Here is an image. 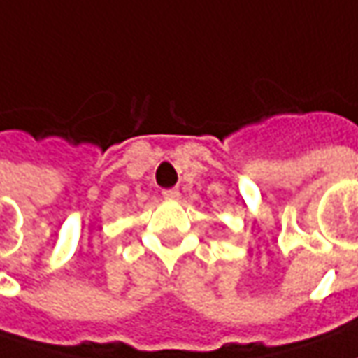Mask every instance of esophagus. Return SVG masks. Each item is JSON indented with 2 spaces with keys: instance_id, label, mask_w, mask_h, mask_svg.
<instances>
[{
  "instance_id": "34e87169",
  "label": "esophagus",
  "mask_w": 358,
  "mask_h": 358,
  "mask_svg": "<svg viewBox=\"0 0 358 358\" xmlns=\"http://www.w3.org/2000/svg\"><path fill=\"white\" fill-rule=\"evenodd\" d=\"M162 196L166 198V200H178L180 198V192L176 188H170V190L162 192Z\"/></svg>"
}]
</instances>
